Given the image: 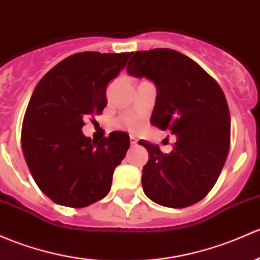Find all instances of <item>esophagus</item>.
Returning <instances> with one entry per match:
<instances>
[{
	"label": "esophagus",
	"instance_id": "esophagus-1",
	"mask_svg": "<svg viewBox=\"0 0 260 260\" xmlns=\"http://www.w3.org/2000/svg\"><path fill=\"white\" fill-rule=\"evenodd\" d=\"M129 141H131V146H132V147L137 146V143H138V139H137V138L133 137V136H131V137H129Z\"/></svg>",
	"mask_w": 260,
	"mask_h": 260
}]
</instances>
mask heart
Segmentation results:
<instances>
[{"label":"heart","instance_id":"obj_1","mask_svg":"<svg viewBox=\"0 0 260 260\" xmlns=\"http://www.w3.org/2000/svg\"><path fill=\"white\" fill-rule=\"evenodd\" d=\"M114 125L118 128H125L128 131H132V132H137L141 129L142 123L138 118L136 117H129V116H122L118 117L117 119H114Z\"/></svg>","mask_w":260,"mask_h":260}]
</instances>
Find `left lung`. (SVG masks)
Segmentation results:
<instances>
[{
  "mask_svg": "<svg viewBox=\"0 0 260 260\" xmlns=\"http://www.w3.org/2000/svg\"><path fill=\"white\" fill-rule=\"evenodd\" d=\"M127 72L154 82L151 123L177 138L169 154L139 142L149 153L142 171L144 193L169 208L198 203L214 187L229 152L231 113L222 88L197 62L171 48L135 52Z\"/></svg>",
  "mask_w": 260,
  "mask_h": 260,
  "instance_id": "8db88e82",
  "label": "left lung"
}]
</instances>
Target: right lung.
<instances>
[{
    "label": "right lung",
    "instance_id": "right-lung-1",
    "mask_svg": "<svg viewBox=\"0 0 260 260\" xmlns=\"http://www.w3.org/2000/svg\"><path fill=\"white\" fill-rule=\"evenodd\" d=\"M129 57L131 52L75 53L48 71L32 93L22 123V152L38 188L59 206L83 208L111 189L129 137L112 132L94 142L82 128L102 114L108 82Z\"/></svg>",
    "mask_w": 260,
    "mask_h": 260
}]
</instances>
